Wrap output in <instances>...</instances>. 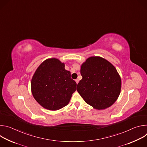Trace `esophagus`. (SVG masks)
Returning a JSON list of instances; mask_svg holds the SVG:
<instances>
[{"label": "esophagus", "mask_w": 147, "mask_h": 147, "mask_svg": "<svg viewBox=\"0 0 147 147\" xmlns=\"http://www.w3.org/2000/svg\"><path fill=\"white\" fill-rule=\"evenodd\" d=\"M78 81H79L78 79H76V83H77V84L78 83Z\"/></svg>", "instance_id": "esophagus-1"}]
</instances>
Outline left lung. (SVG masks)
Here are the masks:
<instances>
[{"label":"left lung","mask_w":147,"mask_h":147,"mask_svg":"<svg viewBox=\"0 0 147 147\" xmlns=\"http://www.w3.org/2000/svg\"><path fill=\"white\" fill-rule=\"evenodd\" d=\"M80 73L82 78L77 84V91L87 103L102 110L116 101L121 81L111 63L100 56H91L81 65Z\"/></svg>","instance_id":"1"}]
</instances>
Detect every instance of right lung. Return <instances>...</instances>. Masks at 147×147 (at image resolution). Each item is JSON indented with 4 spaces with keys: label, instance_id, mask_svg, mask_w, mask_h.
Masks as SVG:
<instances>
[{
    "label": "right lung",
    "instance_id": "1",
    "mask_svg": "<svg viewBox=\"0 0 147 147\" xmlns=\"http://www.w3.org/2000/svg\"><path fill=\"white\" fill-rule=\"evenodd\" d=\"M65 63L56 58L48 59L39 66L31 82V92L40 106L50 111L65 107L76 90L77 84Z\"/></svg>",
    "mask_w": 147,
    "mask_h": 147
}]
</instances>
